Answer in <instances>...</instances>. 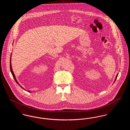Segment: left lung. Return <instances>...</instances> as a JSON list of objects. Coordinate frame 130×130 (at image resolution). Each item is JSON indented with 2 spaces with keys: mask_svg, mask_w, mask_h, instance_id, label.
<instances>
[{
  "mask_svg": "<svg viewBox=\"0 0 130 130\" xmlns=\"http://www.w3.org/2000/svg\"><path fill=\"white\" fill-rule=\"evenodd\" d=\"M117 77H118V75H117V76H116V79H115V80H116V79H117Z\"/></svg>",
  "mask_w": 130,
  "mask_h": 130,
  "instance_id": "left-lung-1",
  "label": "left lung"
}]
</instances>
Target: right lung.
<instances>
[{
    "label": "right lung",
    "mask_w": 130,
    "mask_h": 130,
    "mask_svg": "<svg viewBox=\"0 0 130 130\" xmlns=\"http://www.w3.org/2000/svg\"><path fill=\"white\" fill-rule=\"evenodd\" d=\"M11 59H10V70H11V73H12V76H13V78L14 79V80H15V81H16V82L17 83V84H19V82H18V81L17 80V79H16V78H15V75H14V73H13V71H12V66H11ZM19 85L21 87L22 89H23L24 90H25V89H24L19 84ZM28 92H30V91H28Z\"/></svg>",
    "instance_id": "1"
}]
</instances>
